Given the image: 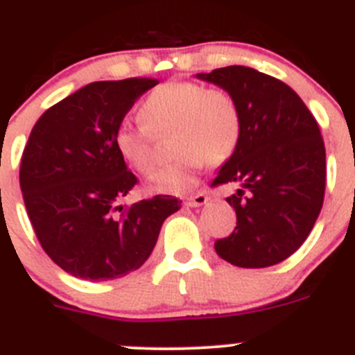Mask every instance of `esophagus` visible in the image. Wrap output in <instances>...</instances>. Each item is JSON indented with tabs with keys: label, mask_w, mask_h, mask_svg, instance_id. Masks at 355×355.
<instances>
[{
	"label": "esophagus",
	"mask_w": 355,
	"mask_h": 355,
	"mask_svg": "<svg viewBox=\"0 0 355 355\" xmlns=\"http://www.w3.org/2000/svg\"><path fill=\"white\" fill-rule=\"evenodd\" d=\"M207 201H208V196L207 193H203V191L196 193L194 196L185 198V205H187V207H201V205H205Z\"/></svg>",
	"instance_id": "obj_1"
}]
</instances>
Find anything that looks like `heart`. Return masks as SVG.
<instances>
[{"label":"heart","mask_w":355,"mask_h":355,"mask_svg":"<svg viewBox=\"0 0 355 355\" xmlns=\"http://www.w3.org/2000/svg\"><path fill=\"white\" fill-rule=\"evenodd\" d=\"M140 128L121 125L114 135L119 157L131 170L150 175L157 166L154 138L170 132V166L152 178L159 193H187L196 185L205 162L220 164L236 150L241 138V110L231 92L191 80L155 87L137 112Z\"/></svg>","instance_id":"heart-1"}]
</instances>
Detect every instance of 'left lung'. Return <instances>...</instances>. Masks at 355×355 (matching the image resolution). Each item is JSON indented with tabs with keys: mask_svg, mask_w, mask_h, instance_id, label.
<instances>
[{
	"mask_svg": "<svg viewBox=\"0 0 355 355\" xmlns=\"http://www.w3.org/2000/svg\"><path fill=\"white\" fill-rule=\"evenodd\" d=\"M200 78L236 98L241 138L211 185H240L226 198L236 227L215 241L240 268L282 263L313 230L326 191V148L315 117L287 84L247 66L217 68Z\"/></svg>",
	"mask_w": 355,
	"mask_h": 355,
	"instance_id": "8db88e82",
	"label": "left lung"
}]
</instances>
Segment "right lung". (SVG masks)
<instances>
[{"label":"right lung","instance_id":"obj_1","mask_svg":"<svg viewBox=\"0 0 355 355\" xmlns=\"http://www.w3.org/2000/svg\"><path fill=\"white\" fill-rule=\"evenodd\" d=\"M155 78L92 82L45 110L21 159L22 198L36 238L73 277L112 280L152 254L175 196L157 194L119 207L138 184L114 147V135Z\"/></svg>","mask_w":355,"mask_h":355}]
</instances>
